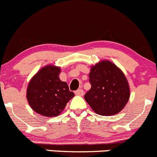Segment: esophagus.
Here are the masks:
<instances>
[{
  "label": "esophagus",
  "mask_w": 157,
  "mask_h": 157,
  "mask_svg": "<svg viewBox=\"0 0 157 157\" xmlns=\"http://www.w3.org/2000/svg\"><path fill=\"white\" fill-rule=\"evenodd\" d=\"M75 94L78 95V96H83V90L82 89H79V90H76Z\"/></svg>",
  "instance_id": "34e87169"
}]
</instances>
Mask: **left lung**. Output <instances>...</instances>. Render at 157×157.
<instances>
[{
  "label": "left lung",
  "mask_w": 157,
  "mask_h": 157,
  "mask_svg": "<svg viewBox=\"0 0 157 157\" xmlns=\"http://www.w3.org/2000/svg\"><path fill=\"white\" fill-rule=\"evenodd\" d=\"M91 88L84 98L95 113L103 116L118 114L128 103L130 88L123 72L109 60L91 66L89 74Z\"/></svg>",
  "instance_id": "1"
}]
</instances>
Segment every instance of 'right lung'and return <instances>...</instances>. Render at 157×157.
I'll use <instances>...</instances> for the list:
<instances>
[{
    "label": "right lung",
    "mask_w": 157,
    "mask_h": 157,
    "mask_svg": "<svg viewBox=\"0 0 157 157\" xmlns=\"http://www.w3.org/2000/svg\"><path fill=\"white\" fill-rule=\"evenodd\" d=\"M60 72V67L46 65L32 77L28 84V102L33 111L42 116L59 115L74 97L67 83L59 79Z\"/></svg>",
    "instance_id": "add662e5"
}]
</instances>
